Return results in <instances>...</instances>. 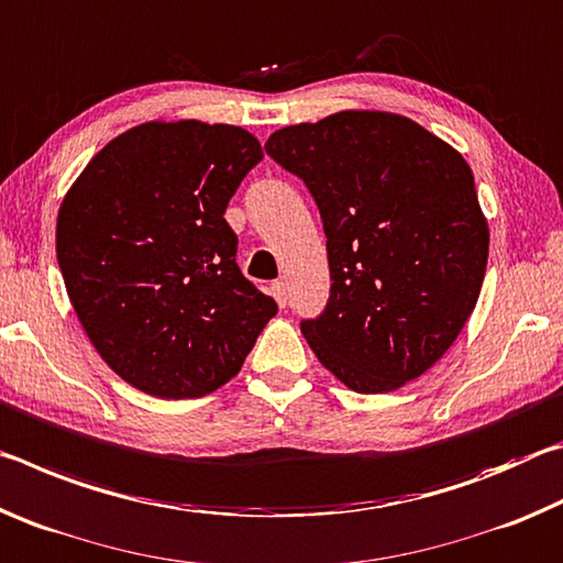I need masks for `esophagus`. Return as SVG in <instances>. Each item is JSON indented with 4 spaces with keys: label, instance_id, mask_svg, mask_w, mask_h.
I'll return each mask as SVG.
<instances>
[{
    "label": "esophagus",
    "instance_id": "1",
    "mask_svg": "<svg viewBox=\"0 0 563 563\" xmlns=\"http://www.w3.org/2000/svg\"><path fill=\"white\" fill-rule=\"evenodd\" d=\"M271 295L275 298V302L280 305V308H285V305H288V285H285L283 280H275L271 285Z\"/></svg>",
    "mask_w": 563,
    "mask_h": 563
}]
</instances>
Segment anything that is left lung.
Wrapping results in <instances>:
<instances>
[{
  "mask_svg": "<svg viewBox=\"0 0 563 563\" xmlns=\"http://www.w3.org/2000/svg\"><path fill=\"white\" fill-rule=\"evenodd\" d=\"M265 151L302 178L328 238L330 298L300 322L318 360L365 395L427 373L472 316L487 271V218L460 151L387 111L285 126Z\"/></svg>",
  "mask_w": 563,
  "mask_h": 563,
  "instance_id": "left-lung-1",
  "label": "left lung"
}]
</instances>
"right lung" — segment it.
<instances>
[{"instance_id": "obj_1", "label": "right lung", "mask_w": 563, "mask_h": 563, "mask_svg": "<svg viewBox=\"0 0 563 563\" xmlns=\"http://www.w3.org/2000/svg\"><path fill=\"white\" fill-rule=\"evenodd\" d=\"M261 158L241 126L148 121L109 141L64 196L66 292L103 362L141 393H213L278 312L238 268L223 218Z\"/></svg>"}]
</instances>
